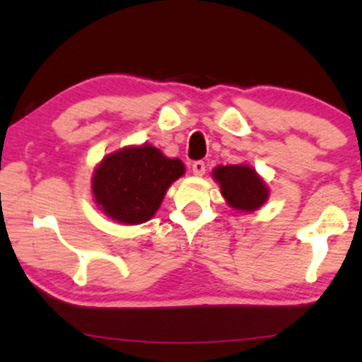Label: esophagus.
Listing matches in <instances>:
<instances>
[{
    "mask_svg": "<svg viewBox=\"0 0 362 362\" xmlns=\"http://www.w3.org/2000/svg\"><path fill=\"white\" fill-rule=\"evenodd\" d=\"M192 170L197 177H202V175H204V172H206V164L203 163V160H194L193 165H192Z\"/></svg>",
    "mask_w": 362,
    "mask_h": 362,
    "instance_id": "obj_1",
    "label": "esophagus"
}]
</instances>
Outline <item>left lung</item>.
Segmentation results:
<instances>
[{
	"label": "left lung",
	"mask_w": 362,
	"mask_h": 362,
	"mask_svg": "<svg viewBox=\"0 0 362 362\" xmlns=\"http://www.w3.org/2000/svg\"><path fill=\"white\" fill-rule=\"evenodd\" d=\"M212 177L219 183L222 197L230 208L243 212L259 209L267 202L269 188L248 164L217 165Z\"/></svg>",
	"instance_id": "left-lung-1"
}]
</instances>
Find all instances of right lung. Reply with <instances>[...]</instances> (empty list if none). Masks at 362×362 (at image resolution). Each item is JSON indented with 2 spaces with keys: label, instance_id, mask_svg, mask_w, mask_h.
<instances>
[{
  "label": "right lung",
  "instance_id": "1",
  "mask_svg": "<svg viewBox=\"0 0 362 362\" xmlns=\"http://www.w3.org/2000/svg\"><path fill=\"white\" fill-rule=\"evenodd\" d=\"M185 174L180 159L165 158L151 145L125 146L103 158L91 190L107 217L125 226L150 221L172 182Z\"/></svg>",
  "mask_w": 362,
  "mask_h": 362
}]
</instances>
